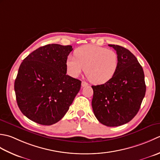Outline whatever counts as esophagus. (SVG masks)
I'll return each instance as SVG.
<instances>
[{
    "mask_svg": "<svg viewBox=\"0 0 160 160\" xmlns=\"http://www.w3.org/2000/svg\"><path fill=\"white\" fill-rule=\"evenodd\" d=\"M88 85V83L86 82V81H82V82H81V86L82 87H86Z\"/></svg>",
    "mask_w": 160,
    "mask_h": 160,
    "instance_id": "34e87169",
    "label": "esophagus"
}]
</instances>
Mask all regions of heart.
Here are the masks:
<instances>
[{"label": "heart", "mask_w": 160, "mask_h": 160, "mask_svg": "<svg viewBox=\"0 0 160 160\" xmlns=\"http://www.w3.org/2000/svg\"><path fill=\"white\" fill-rule=\"evenodd\" d=\"M74 57L66 60L68 72L76 77L82 72L91 83L103 84L115 76L119 65L118 55L115 51L97 45H87L77 48Z\"/></svg>", "instance_id": "b5f03b06"}]
</instances>
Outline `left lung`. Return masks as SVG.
<instances>
[{
	"mask_svg": "<svg viewBox=\"0 0 160 160\" xmlns=\"http://www.w3.org/2000/svg\"><path fill=\"white\" fill-rule=\"evenodd\" d=\"M108 45L118 55V68L109 81L92 86V106L100 123L113 127L134 118L145 96L146 84L144 70L134 54L120 45Z\"/></svg>",
	"mask_w": 160,
	"mask_h": 160,
	"instance_id": "left-lung-1",
	"label": "left lung"
}]
</instances>
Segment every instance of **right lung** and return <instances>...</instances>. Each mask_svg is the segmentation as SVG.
Returning <instances> with one entry per match:
<instances>
[{"instance_id": "add662e5", "label": "right lung", "mask_w": 160, "mask_h": 160, "mask_svg": "<svg viewBox=\"0 0 160 160\" xmlns=\"http://www.w3.org/2000/svg\"><path fill=\"white\" fill-rule=\"evenodd\" d=\"M71 45L49 44L22 61L14 82L19 109L32 121L50 126L63 118L81 81L66 74Z\"/></svg>"}]
</instances>
